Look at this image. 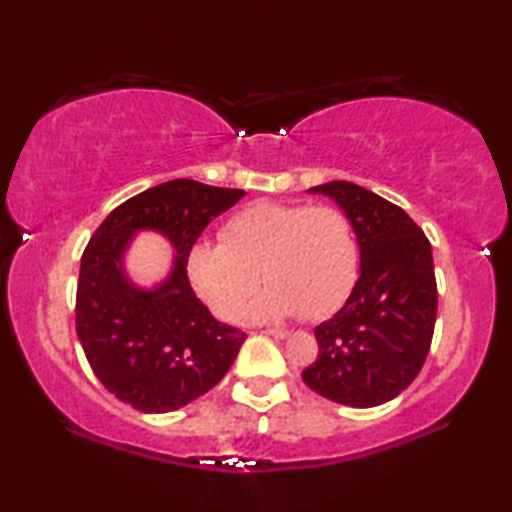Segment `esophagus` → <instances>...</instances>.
Returning <instances> with one entry per match:
<instances>
[{"instance_id":"obj_1","label":"esophagus","mask_w":512,"mask_h":512,"mask_svg":"<svg viewBox=\"0 0 512 512\" xmlns=\"http://www.w3.org/2000/svg\"><path fill=\"white\" fill-rule=\"evenodd\" d=\"M265 335H272V338L284 340V338H289V331H279V328H268V331H265Z\"/></svg>"}]
</instances>
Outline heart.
<instances>
[{"label":"heart","instance_id":"b5f03b06","mask_svg":"<svg viewBox=\"0 0 512 512\" xmlns=\"http://www.w3.org/2000/svg\"><path fill=\"white\" fill-rule=\"evenodd\" d=\"M221 244L198 242L188 251V279L221 319H237L258 286H270L249 317L277 321L300 314L331 317L359 277V244L340 209L258 200L230 216Z\"/></svg>","mask_w":512,"mask_h":512}]
</instances>
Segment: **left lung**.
Here are the masks:
<instances>
[{
  "label": "left lung",
  "mask_w": 512,
  "mask_h": 512,
  "mask_svg": "<svg viewBox=\"0 0 512 512\" xmlns=\"http://www.w3.org/2000/svg\"><path fill=\"white\" fill-rule=\"evenodd\" d=\"M310 193L328 195L352 221L361 275L342 310L314 328L319 356L303 380L328 401L375 408L401 394L429 354L438 312L431 244L401 207L352 181Z\"/></svg>",
  "instance_id": "8db88e82"
}]
</instances>
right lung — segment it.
Wrapping results in <instances>:
<instances>
[{"label":"right lung","instance_id":"add662e5","mask_svg":"<svg viewBox=\"0 0 512 512\" xmlns=\"http://www.w3.org/2000/svg\"><path fill=\"white\" fill-rule=\"evenodd\" d=\"M244 198L193 179L153 186L118 205L90 237L76 286V335L104 387L135 410L163 415L216 387L247 335L221 324L188 282V251L207 223ZM173 244L163 283L139 287L124 270L137 232Z\"/></svg>","mask_w":512,"mask_h":512}]
</instances>
